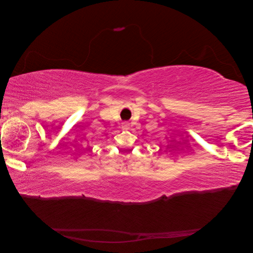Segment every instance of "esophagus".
Listing matches in <instances>:
<instances>
[{"instance_id":"1","label":"esophagus","mask_w":253,"mask_h":253,"mask_svg":"<svg viewBox=\"0 0 253 253\" xmlns=\"http://www.w3.org/2000/svg\"><path fill=\"white\" fill-rule=\"evenodd\" d=\"M128 126H129V124L127 121H124L121 124V126H122V128H128Z\"/></svg>"}]
</instances>
